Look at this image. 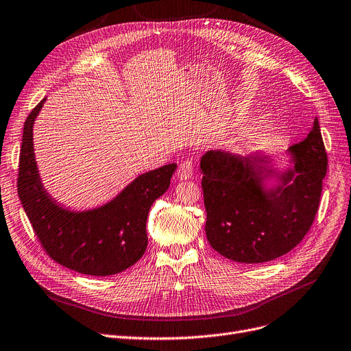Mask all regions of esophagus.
<instances>
[{
	"mask_svg": "<svg viewBox=\"0 0 351 351\" xmlns=\"http://www.w3.org/2000/svg\"><path fill=\"white\" fill-rule=\"evenodd\" d=\"M176 175H178V178H179L180 180H188V179H191L192 175H193V163H192L191 160L182 162L180 166H179L178 172H176Z\"/></svg>",
	"mask_w": 351,
	"mask_h": 351,
	"instance_id": "34e87169",
	"label": "esophagus"
}]
</instances>
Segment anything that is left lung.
<instances>
[{
	"mask_svg": "<svg viewBox=\"0 0 351 351\" xmlns=\"http://www.w3.org/2000/svg\"><path fill=\"white\" fill-rule=\"evenodd\" d=\"M287 156L282 171L274 169L272 156L261 152L241 156L218 149L201 158L206 238L228 260L272 261L308 232L327 172L317 117L307 138L289 146ZM271 180L278 184L269 187Z\"/></svg>",
	"mask_w": 351,
	"mask_h": 351,
	"instance_id": "8db88e82",
	"label": "left lung"
}]
</instances>
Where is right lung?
Returning a JSON list of instances; mask_svg holds the SVG:
<instances>
[{
    "mask_svg": "<svg viewBox=\"0 0 351 351\" xmlns=\"http://www.w3.org/2000/svg\"><path fill=\"white\" fill-rule=\"evenodd\" d=\"M43 99L28 114L19 165V196L33 230L56 263L93 277L114 276L143 256L149 209L171 185L176 163L134 178L101 206L73 210L44 188L36 162L33 128Z\"/></svg>",
    "mask_w": 351,
    "mask_h": 351,
    "instance_id": "right-lung-1",
    "label": "right lung"
}]
</instances>
